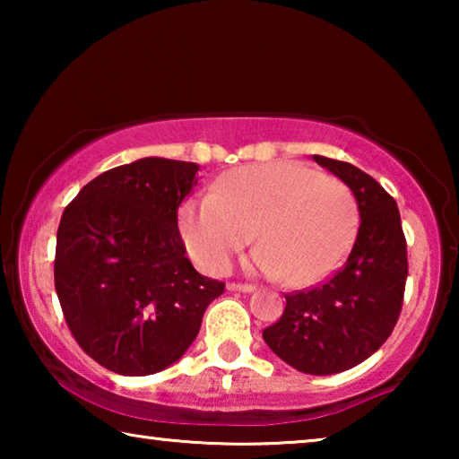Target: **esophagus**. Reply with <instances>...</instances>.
<instances>
[{"instance_id": "obj_1", "label": "esophagus", "mask_w": 459, "mask_h": 459, "mask_svg": "<svg viewBox=\"0 0 459 459\" xmlns=\"http://www.w3.org/2000/svg\"><path fill=\"white\" fill-rule=\"evenodd\" d=\"M229 291H243V293H251L255 291V285L251 283H229L227 285Z\"/></svg>"}]
</instances>
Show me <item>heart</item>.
<instances>
[{"mask_svg": "<svg viewBox=\"0 0 459 459\" xmlns=\"http://www.w3.org/2000/svg\"><path fill=\"white\" fill-rule=\"evenodd\" d=\"M356 224L351 188L298 161L232 169L212 194L194 196L180 208L182 238L202 269H227L255 232L259 248L251 267L291 285L328 277L351 251Z\"/></svg>", "mask_w": 459, "mask_h": 459, "instance_id": "obj_1", "label": "heart"}]
</instances>
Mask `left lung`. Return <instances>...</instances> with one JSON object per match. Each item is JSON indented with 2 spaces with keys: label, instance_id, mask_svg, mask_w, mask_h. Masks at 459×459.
<instances>
[{
  "label": "left lung",
  "instance_id": "left-lung-1",
  "mask_svg": "<svg viewBox=\"0 0 459 459\" xmlns=\"http://www.w3.org/2000/svg\"><path fill=\"white\" fill-rule=\"evenodd\" d=\"M352 190L360 224L336 273L312 290L285 295L263 340L306 375H336L375 354L397 325L407 281V240L397 202L375 178L348 161L314 155Z\"/></svg>",
  "mask_w": 459,
  "mask_h": 459
}]
</instances>
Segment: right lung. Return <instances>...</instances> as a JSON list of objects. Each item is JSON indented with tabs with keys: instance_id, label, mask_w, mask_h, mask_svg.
I'll list each match as a JSON object with an SVG mask.
<instances>
[{
	"instance_id": "right-lung-1",
	"label": "right lung",
	"mask_w": 459,
	"mask_h": 459,
	"mask_svg": "<svg viewBox=\"0 0 459 459\" xmlns=\"http://www.w3.org/2000/svg\"><path fill=\"white\" fill-rule=\"evenodd\" d=\"M198 169L137 160L97 176L62 212L54 259L62 314L82 351L117 375H153L182 359L224 291L192 267L178 230Z\"/></svg>"
}]
</instances>
